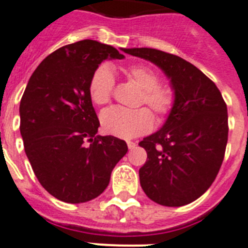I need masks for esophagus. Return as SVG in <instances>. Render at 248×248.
Here are the masks:
<instances>
[{"instance_id": "esophagus-1", "label": "esophagus", "mask_w": 248, "mask_h": 248, "mask_svg": "<svg viewBox=\"0 0 248 248\" xmlns=\"http://www.w3.org/2000/svg\"><path fill=\"white\" fill-rule=\"evenodd\" d=\"M126 144H128V148L130 149V150L137 146V143H134V141H130V140H129V141H126Z\"/></svg>"}]
</instances>
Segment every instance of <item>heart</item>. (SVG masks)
<instances>
[{"mask_svg": "<svg viewBox=\"0 0 248 248\" xmlns=\"http://www.w3.org/2000/svg\"><path fill=\"white\" fill-rule=\"evenodd\" d=\"M124 74L141 91L139 104H146L159 119L171 113L175 105V91L168 84H160L159 74L144 64H134L123 69ZM114 89V77L108 67L94 72L89 82V95L94 104L104 105L110 102ZM105 133L123 139H131L145 134L153 128L154 118L146 108L123 109L113 107L100 115Z\"/></svg>", "mask_w": 248, "mask_h": 248, "instance_id": "obj_1", "label": "heart"}]
</instances>
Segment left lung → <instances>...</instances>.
I'll list each match as a JSON object with an SVG mask.
<instances>
[{
    "label": "left lung",
    "mask_w": 248,
    "mask_h": 248,
    "mask_svg": "<svg viewBox=\"0 0 248 248\" xmlns=\"http://www.w3.org/2000/svg\"><path fill=\"white\" fill-rule=\"evenodd\" d=\"M123 50L157 65L175 91V105L165 124L139 143L148 154L139 170L140 185L159 205H187L211 186L223 161L229 135L226 103L216 84L185 59L154 48Z\"/></svg>",
    "instance_id": "8db88e82"
}]
</instances>
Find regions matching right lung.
<instances>
[{
    "mask_svg": "<svg viewBox=\"0 0 248 248\" xmlns=\"http://www.w3.org/2000/svg\"><path fill=\"white\" fill-rule=\"evenodd\" d=\"M108 58L124 56L93 39L63 46L36 68L22 95L19 130L26 155L41 185L64 202L98 198L128 151L124 140L97 135L100 124L89 82Z\"/></svg>",
    "mask_w": 248,
    "mask_h": 248,
    "instance_id": "obj_1",
    "label": "right lung"
}]
</instances>
